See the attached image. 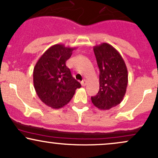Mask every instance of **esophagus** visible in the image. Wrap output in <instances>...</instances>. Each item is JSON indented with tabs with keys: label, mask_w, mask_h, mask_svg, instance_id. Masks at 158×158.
Here are the masks:
<instances>
[{
	"label": "esophagus",
	"mask_w": 158,
	"mask_h": 158,
	"mask_svg": "<svg viewBox=\"0 0 158 158\" xmlns=\"http://www.w3.org/2000/svg\"><path fill=\"white\" fill-rule=\"evenodd\" d=\"M86 84H87V80H86V79H83L82 82H81V85H82V86H85Z\"/></svg>",
	"instance_id": "esophagus-1"
}]
</instances>
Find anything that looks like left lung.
I'll return each instance as SVG.
<instances>
[{
  "mask_svg": "<svg viewBox=\"0 0 158 158\" xmlns=\"http://www.w3.org/2000/svg\"><path fill=\"white\" fill-rule=\"evenodd\" d=\"M94 52L100 70V89L91 101L100 110H110L121 103L125 95L127 69L120 53L108 43L95 46Z\"/></svg>",
  "mask_w": 158,
  "mask_h": 158,
  "instance_id": "8db88e82",
  "label": "left lung"
}]
</instances>
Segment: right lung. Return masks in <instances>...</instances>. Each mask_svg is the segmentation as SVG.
I'll return each mask as SVG.
<instances>
[{"instance_id":"1","label":"right lung","mask_w":158,"mask_h":158,"mask_svg":"<svg viewBox=\"0 0 158 158\" xmlns=\"http://www.w3.org/2000/svg\"><path fill=\"white\" fill-rule=\"evenodd\" d=\"M76 48L55 44L37 60L33 73L36 93L43 103L52 109L67 105L81 84L72 75L66 61Z\"/></svg>"}]
</instances>
